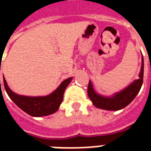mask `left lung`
<instances>
[{
	"mask_svg": "<svg viewBox=\"0 0 151 151\" xmlns=\"http://www.w3.org/2000/svg\"><path fill=\"white\" fill-rule=\"evenodd\" d=\"M141 72L139 73V79L136 80L121 92L116 93L111 98H106L98 95L93 90L91 82L89 81L87 93L93 104L98 108L107 110H119L128 106L134 99L141 89L143 82L144 63L143 58H142Z\"/></svg>",
	"mask_w": 151,
	"mask_h": 151,
	"instance_id": "8db88e82",
	"label": "left lung"
}]
</instances>
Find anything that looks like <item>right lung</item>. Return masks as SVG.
Segmentation results:
<instances>
[{"label":"right lung","instance_id":"1","mask_svg":"<svg viewBox=\"0 0 151 151\" xmlns=\"http://www.w3.org/2000/svg\"><path fill=\"white\" fill-rule=\"evenodd\" d=\"M71 80L72 78H69L63 81L55 91L50 93V95L45 97H27L18 95L9 88L4 78V86L9 97L20 109L33 117H41L53 114L58 110L63 100L65 90L66 89L67 86L70 84Z\"/></svg>","mask_w":151,"mask_h":151}]
</instances>
